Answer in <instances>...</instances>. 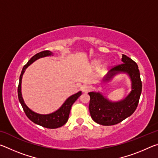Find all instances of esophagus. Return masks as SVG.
<instances>
[{"label": "esophagus", "instance_id": "1", "mask_svg": "<svg viewBox=\"0 0 158 158\" xmlns=\"http://www.w3.org/2000/svg\"><path fill=\"white\" fill-rule=\"evenodd\" d=\"M90 89H91V87H90V85H84V86L81 88L82 91L84 92V93H85L89 92L90 90Z\"/></svg>", "mask_w": 158, "mask_h": 158}]
</instances>
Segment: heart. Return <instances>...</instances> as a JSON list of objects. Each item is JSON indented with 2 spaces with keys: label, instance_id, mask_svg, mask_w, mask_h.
I'll use <instances>...</instances> for the list:
<instances>
[{
  "label": "heart",
  "instance_id": "heart-1",
  "mask_svg": "<svg viewBox=\"0 0 158 158\" xmlns=\"http://www.w3.org/2000/svg\"><path fill=\"white\" fill-rule=\"evenodd\" d=\"M102 63V60H99V59H95L94 60L92 61L91 63V66L93 67V68H98L99 66L100 65V64ZM108 66V63H105V65H104L103 68L104 69H106V68H107Z\"/></svg>",
  "mask_w": 158,
  "mask_h": 158
}]
</instances>
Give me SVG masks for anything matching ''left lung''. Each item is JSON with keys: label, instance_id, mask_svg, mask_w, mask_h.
<instances>
[{"label": "left lung", "instance_id": "left-lung-1", "mask_svg": "<svg viewBox=\"0 0 158 158\" xmlns=\"http://www.w3.org/2000/svg\"><path fill=\"white\" fill-rule=\"evenodd\" d=\"M123 63L112 68L104 77V82H109L114 76L120 73H126L131 80L130 93L123 100L112 102L99 92H90L89 111L92 119L102 125H113L119 123L130 116L137 107L139 101L142 84L137 64L123 54Z\"/></svg>", "mask_w": 158, "mask_h": 158}]
</instances>
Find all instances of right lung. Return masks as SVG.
Instances as JSON below:
<instances>
[{"mask_svg":"<svg viewBox=\"0 0 158 158\" xmlns=\"http://www.w3.org/2000/svg\"><path fill=\"white\" fill-rule=\"evenodd\" d=\"M52 55L53 53L50 52V51H43V52L37 53V54L33 56L28 60V62L23 66L22 71H21V73L20 74L19 83L18 85V98L21 106H22V108L25 112L26 116L32 122H33L34 123L41 125V126L44 127L49 128V129H55V128L60 127L66 123L68 120L69 114V112H70L72 106H73L74 102L77 100V98L81 95V92L79 91L75 93V94L71 95L70 97L67 99L65 102L63 104L62 106L58 110L49 114H40L35 113V112L33 111L26 106L22 98V95H21V80H22L23 74L24 73L26 69L31 64L35 62L36 60L39 59V58L49 56Z\"/></svg>","mask_w":158,"mask_h":158,"instance_id":"right-lung-1","label":"right lung"}]
</instances>
